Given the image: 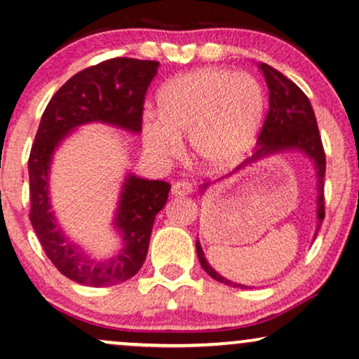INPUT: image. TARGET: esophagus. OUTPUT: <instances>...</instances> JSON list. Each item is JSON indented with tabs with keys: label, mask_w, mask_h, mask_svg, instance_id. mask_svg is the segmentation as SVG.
<instances>
[{
	"label": "esophagus",
	"mask_w": 359,
	"mask_h": 359,
	"mask_svg": "<svg viewBox=\"0 0 359 359\" xmlns=\"http://www.w3.org/2000/svg\"><path fill=\"white\" fill-rule=\"evenodd\" d=\"M172 195L174 196H185V195H190L191 191H194V189H191V185L189 184V182L185 180H180V182H175V184L172 185Z\"/></svg>",
	"instance_id": "obj_1"
}]
</instances>
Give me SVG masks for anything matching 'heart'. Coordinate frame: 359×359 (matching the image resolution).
Returning a JSON list of instances; mask_svg holds the SVG:
<instances>
[{
    "label": "heart",
    "instance_id": "1",
    "mask_svg": "<svg viewBox=\"0 0 359 359\" xmlns=\"http://www.w3.org/2000/svg\"><path fill=\"white\" fill-rule=\"evenodd\" d=\"M159 112L141 117L151 154L175 158L189 136L195 158L213 170L231 168L254 144L265 114V90L250 74L200 68L170 79L159 93Z\"/></svg>",
    "mask_w": 359,
    "mask_h": 359
}]
</instances>
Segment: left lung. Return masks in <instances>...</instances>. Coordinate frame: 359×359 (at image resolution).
I'll list each match as a JSON object with an SVG mask.
<instances>
[{
  "mask_svg": "<svg viewBox=\"0 0 359 359\" xmlns=\"http://www.w3.org/2000/svg\"><path fill=\"white\" fill-rule=\"evenodd\" d=\"M260 72L264 73L266 86H269V114L264 122V127L257 140V149L252 154V158L244 161L239 168L234 169V172L245 168L247 164L255 163V161L264 159L266 156H273L286 151H297V153L304 154L314 164L317 174V224L314 239L319 232V228L324 221L325 206H324V175H325V153L324 146H322L320 133L317 128V120L312 110V105L307 99V95L287 79L285 74H281L278 69L269 67L266 63L259 65ZM232 172V174H234ZM231 175V174H229ZM210 184L201 185L200 191L208 189ZM196 255H198L200 265L208 273L211 278L224 283L228 286L234 287H247L239 283H232L224 276H221L206 260L205 252L201 249L198 239H196Z\"/></svg>",
  "mask_w": 359,
  "mask_h": 359,
  "instance_id": "1",
  "label": "left lung"
}]
</instances>
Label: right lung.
<instances>
[{"instance_id": "obj_1", "label": "right lung", "mask_w": 359, "mask_h": 359, "mask_svg": "<svg viewBox=\"0 0 359 359\" xmlns=\"http://www.w3.org/2000/svg\"><path fill=\"white\" fill-rule=\"evenodd\" d=\"M158 68V62L135 58H112L86 68L55 93L40 120L29 156L30 223L60 273L79 285L114 286L138 273L148 254L156 215L164 208L170 185L127 174L112 223L122 247L107 259H94L65 234L52 211L53 154L65 138L88 123H105L138 135L144 94Z\"/></svg>"}]
</instances>
